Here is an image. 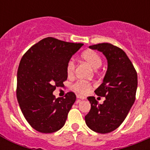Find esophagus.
<instances>
[{"label": "esophagus", "instance_id": "esophagus-1", "mask_svg": "<svg viewBox=\"0 0 150 150\" xmlns=\"http://www.w3.org/2000/svg\"><path fill=\"white\" fill-rule=\"evenodd\" d=\"M76 98H79V99H85V98H86L85 97L81 96V95H77V96H76Z\"/></svg>", "mask_w": 150, "mask_h": 150}]
</instances>
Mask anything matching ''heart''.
<instances>
[{
  "label": "heart",
  "mask_w": 150,
  "mask_h": 150,
  "mask_svg": "<svg viewBox=\"0 0 150 150\" xmlns=\"http://www.w3.org/2000/svg\"><path fill=\"white\" fill-rule=\"evenodd\" d=\"M82 59L87 64H88L93 69H98L102 64L101 57L97 52L94 51V50H88L85 51L82 54ZM75 67H76V64H75L74 60H70L67 62L66 71H67V75L68 76V77H72L74 76V72H75ZM72 87L75 91H77L78 93L85 95L91 89V86L89 83L79 81L74 83Z\"/></svg>",
  "instance_id": "obj_1"
}]
</instances>
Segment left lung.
I'll list each match as a JSON object with an SVG mask.
<instances>
[{
	"instance_id": "1",
	"label": "left lung",
	"mask_w": 150,
	"mask_h": 150,
	"mask_svg": "<svg viewBox=\"0 0 150 150\" xmlns=\"http://www.w3.org/2000/svg\"><path fill=\"white\" fill-rule=\"evenodd\" d=\"M89 48L102 52L107 60L103 83L95 91L98 96L105 97L106 100L99 104L95 97H88L91 110L85 120L94 132L110 133L123 122L134 103L137 74L125 52L117 46L104 43Z\"/></svg>"
}]
</instances>
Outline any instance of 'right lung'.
<instances>
[{
	"label": "right lung",
	"mask_w": 150,
	"mask_h": 150,
	"mask_svg": "<svg viewBox=\"0 0 150 150\" xmlns=\"http://www.w3.org/2000/svg\"><path fill=\"white\" fill-rule=\"evenodd\" d=\"M83 46L46 38L22 56L17 72V100L25 120L36 131L52 133L65 124L76 95L71 91L64 98H55L53 91L64 86L67 62Z\"/></svg>",
	"instance_id": "1"
}]
</instances>
